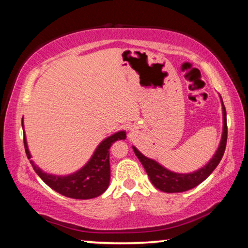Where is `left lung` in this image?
<instances>
[{
  "instance_id": "8db88e82",
  "label": "left lung",
  "mask_w": 248,
  "mask_h": 248,
  "mask_svg": "<svg viewBox=\"0 0 248 248\" xmlns=\"http://www.w3.org/2000/svg\"><path fill=\"white\" fill-rule=\"evenodd\" d=\"M221 103H222V114H223V130L222 137H221L220 145L217 147L216 154L209 161L206 166L201 168V169L194 171L190 173H177L173 171L168 170L167 168L161 166L156 161L148 158L140 153L136 147L133 146V150L136 154V156L140 158V163L143 164L144 169L146 170L147 176L150 178L151 183L154 185L155 188L164 191V193H181V191L189 190L191 188L196 187L197 185L203 183L213 170L220 163L221 158L223 156L224 150H226L227 145V113L226 108H224L222 98H221Z\"/></svg>"
}]
</instances>
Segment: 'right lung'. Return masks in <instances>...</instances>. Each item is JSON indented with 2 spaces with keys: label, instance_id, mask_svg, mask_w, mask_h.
Here are the masks:
<instances>
[{
  "label": "right lung",
  "instance_id": "obj_1",
  "mask_svg": "<svg viewBox=\"0 0 248 248\" xmlns=\"http://www.w3.org/2000/svg\"><path fill=\"white\" fill-rule=\"evenodd\" d=\"M22 124H24V120H22ZM126 131L121 130L105 138L95 150L91 160L80 170L68 176H54V174L46 173L37 166H35L32 161H31V163L41 179L61 195L76 200L94 199L102 195L108 189V184H110V152L108 150L111 145L115 140H126ZM24 144L27 157L31 158V155L29 153L25 135Z\"/></svg>",
  "mask_w": 248,
  "mask_h": 248
}]
</instances>
